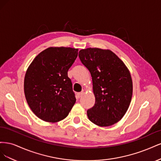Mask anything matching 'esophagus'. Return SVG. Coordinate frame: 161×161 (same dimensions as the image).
Masks as SVG:
<instances>
[{"instance_id":"obj_1","label":"esophagus","mask_w":161,"mask_h":161,"mask_svg":"<svg viewBox=\"0 0 161 161\" xmlns=\"http://www.w3.org/2000/svg\"><path fill=\"white\" fill-rule=\"evenodd\" d=\"M84 92H78L77 93V97L78 98H80V97H81L82 96V95H83Z\"/></svg>"}]
</instances>
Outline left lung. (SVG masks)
<instances>
[{
	"instance_id": "left-lung-1",
	"label": "left lung",
	"mask_w": 161,
	"mask_h": 161,
	"mask_svg": "<svg viewBox=\"0 0 161 161\" xmlns=\"http://www.w3.org/2000/svg\"><path fill=\"white\" fill-rule=\"evenodd\" d=\"M79 57L91 73L95 97L87 116L97 125H114L123 118L131 102L132 80L128 69L109 50L86 48L79 52Z\"/></svg>"
}]
</instances>
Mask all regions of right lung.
<instances>
[{
  "label": "right lung",
  "mask_w": 161,
  "mask_h": 161,
  "mask_svg": "<svg viewBox=\"0 0 161 161\" xmlns=\"http://www.w3.org/2000/svg\"><path fill=\"white\" fill-rule=\"evenodd\" d=\"M77 56L75 48L49 47L29 66L24 92L29 106L40 119L56 122L69 115L76 98L68 71Z\"/></svg>",
  "instance_id": "right-lung-1"
}]
</instances>
